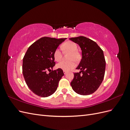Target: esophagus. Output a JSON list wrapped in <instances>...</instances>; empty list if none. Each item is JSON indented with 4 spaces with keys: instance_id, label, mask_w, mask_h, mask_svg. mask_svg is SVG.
<instances>
[{
    "instance_id": "obj_1",
    "label": "esophagus",
    "mask_w": 130,
    "mask_h": 130,
    "mask_svg": "<svg viewBox=\"0 0 130 130\" xmlns=\"http://www.w3.org/2000/svg\"><path fill=\"white\" fill-rule=\"evenodd\" d=\"M63 73L64 74H66L67 73V71H66V70H63Z\"/></svg>"
}]
</instances>
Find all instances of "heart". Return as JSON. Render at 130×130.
Returning a JSON list of instances; mask_svg holds the SVG:
<instances>
[{
	"instance_id": "heart-1",
	"label": "heart",
	"mask_w": 130,
	"mask_h": 130,
	"mask_svg": "<svg viewBox=\"0 0 130 130\" xmlns=\"http://www.w3.org/2000/svg\"><path fill=\"white\" fill-rule=\"evenodd\" d=\"M61 48L64 52H69L70 53L68 56V59L70 60L58 63L56 66L57 68L67 71L75 67L76 63L75 61H79L81 57L80 53L77 51V46L76 43L72 41L66 42L62 45ZM54 57L55 60L57 62L62 60V53L60 49L57 48L55 50Z\"/></svg>"
}]
</instances>
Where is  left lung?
Here are the masks:
<instances>
[{
  "instance_id": "8db88e82",
  "label": "left lung",
  "mask_w": 130,
  "mask_h": 130,
  "mask_svg": "<svg viewBox=\"0 0 130 130\" xmlns=\"http://www.w3.org/2000/svg\"><path fill=\"white\" fill-rule=\"evenodd\" d=\"M70 40L77 43L82 50V58L76 68L70 83L76 93L87 95L95 92L103 81L106 67L104 52L95 42L84 36L72 37Z\"/></svg>"
}]
</instances>
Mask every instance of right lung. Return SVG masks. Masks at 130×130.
<instances>
[{"label":"right lung","instance_id":"1","mask_svg":"<svg viewBox=\"0 0 130 130\" xmlns=\"http://www.w3.org/2000/svg\"><path fill=\"white\" fill-rule=\"evenodd\" d=\"M66 39L42 37L29 47L23 57L22 71L25 82L38 96L52 95L64 75L62 69L53 70V68L55 66L54 51ZM47 71L50 73L48 74Z\"/></svg>","mask_w":130,"mask_h":130}]
</instances>
